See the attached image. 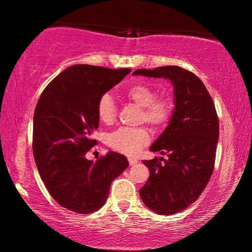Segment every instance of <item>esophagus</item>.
<instances>
[{"label":"esophagus","instance_id":"esophagus-1","mask_svg":"<svg viewBox=\"0 0 252 252\" xmlns=\"http://www.w3.org/2000/svg\"><path fill=\"white\" fill-rule=\"evenodd\" d=\"M136 163H137V160H135V158H129V164H130V166H135Z\"/></svg>","mask_w":252,"mask_h":252}]
</instances>
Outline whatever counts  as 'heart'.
<instances>
[{
  "mask_svg": "<svg viewBox=\"0 0 252 252\" xmlns=\"http://www.w3.org/2000/svg\"><path fill=\"white\" fill-rule=\"evenodd\" d=\"M130 102L141 106V122H147L154 128L166 126L174 114V103L169 97H156V91L152 86L137 83L129 86L124 92ZM117 104L109 94H103L97 104V114L100 122L111 124L117 116ZM150 135L146 126L129 128L122 126L109 134L106 142L110 148L126 155H134L149 142Z\"/></svg>",
  "mask_w": 252,
  "mask_h": 252,
  "instance_id": "b5f03b06",
  "label": "heart"
}]
</instances>
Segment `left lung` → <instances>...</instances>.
<instances>
[{
    "label": "left lung",
    "mask_w": 252,
    "mask_h": 252,
    "mask_svg": "<svg viewBox=\"0 0 252 252\" xmlns=\"http://www.w3.org/2000/svg\"><path fill=\"white\" fill-rule=\"evenodd\" d=\"M134 74L167 78L174 88V114L150 147V152H158L168 158L143 161L150 174L140 189L147 207L169 216L187 209L209 184L218 143V115L204 83L190 71L162 66L154 70L141 68Z\"/></svg>",
    "instance_id": "1"
}]
</instances>
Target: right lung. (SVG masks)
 <instances>
[{
	"label": "right lung",
	"instance_id": "obj_1",
	"mask_svg": "<svg viewBox=\"0 0 252 252\" xmlns=\"http://www.w3.org/2000/svg\"><path fill=\"white\" fill-rule=\"evenodd\" d=\"M130 68L73 65L46 86L33 120V154L52 198L80 215L99 210L111 182L129 166L122 154L106 153L94 162L85 154L97 141L99 98L123 79Z\"/></svg>",
	"mask_w": 252,
	"mask_h": 252
}]
</instances>
